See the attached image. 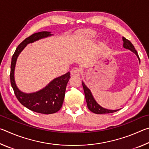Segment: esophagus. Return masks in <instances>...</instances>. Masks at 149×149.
Segmentation results:
<instances>
[{"mask_svg":"<svg viewBox=\"0 0 149 149\" xmlns=\"http://www.w3.org/2000/svg\"><path fill=\"white\" fill-rule=\"evenodd\" d=\"M81 74V70L79 68H74L71 70V75L75 76H79Z\"/></svg>","mask_w":149,"mask_h":149,"instance_id":"esophagus-1","label":"esophagus"}]
</instances>
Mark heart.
I'll return each mask as SVG.
<instances>
[{
	"label": "heart",
	"mask_w": 149,
	"mask_h": 149,
	"mask_svg": "<svg viewBox=\"0 0 149 149\" xmlns=\"http://www.w3.org/2000/svg\"><path fill=\"white\" fill-rule=\"evenodd\" d=\"M85 34L89 37H94L95 36V32L93 30H86L85 31Z\"/></svg>",
	"instance_id": "1"
}]
</instances>
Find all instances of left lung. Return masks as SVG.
Returning <instances> with one entry per match:
<instances>
[{
  "mask_svg": "<svg viewBox=\"0 0 149 149\" xmlns=\"http://www.w3.org/2000/svg\"><path fill=\"white\" fill-rule=\"evenodd\" d=\"M122 39L123 41V47L127 49L130 50L131 51H132L133 52H134V53L137 55V56L138 57V58L140 61L139 57L137 50H135L134 46H133V44L131 42V41H129L128 39H125V37H123ZM82 85H83V87H84L87 107L89 109V110L91 111L92 112L95 113V114H108V113L116 112H117L118 110H108L100 107V106L99 104H98L97 102L95 101V100L94 99V98H93L91 93L90 91V90L88 89L86 85H85V84L83 81H82Z\"/></svg>",
  "mask_w": 149,
  "mask_h": 149,
  "instance_id": "1",
  "label": "left lung"
}]
</instances>
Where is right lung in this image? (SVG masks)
Segmentation results:
<instances>
[{"mask_svg":"<svg viewBox=\"0 0 149 149\" xmlns=\"http://www.w3.org/2000/svg\"><path fill=\"white\" fill-rule=\"evenodd\" d=\"M48 31L35 33L24 40L15 50L12 58L10 66V83L17 99L25 107L33 112L44 114H53L58 111L64 102L65 88L70 78V73L62 75L52 81L47 86L39 91L26 94L20 91L15 84L14 73L17 58L25 47L30 42L50 36Z\"/></svg>","mask_w":149,"mask_h":149,"instance_id":"right-lung-1","label":"right lung"}]
</instances>
